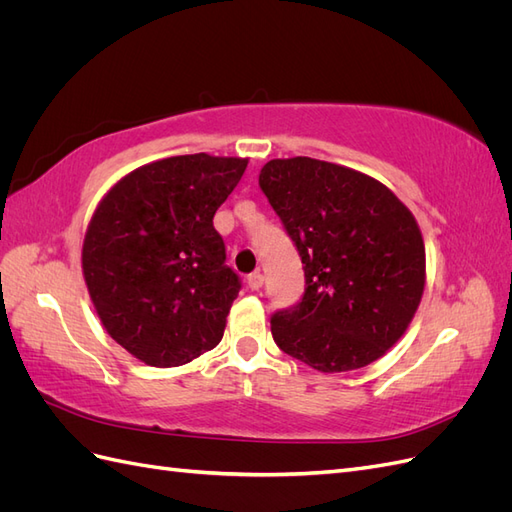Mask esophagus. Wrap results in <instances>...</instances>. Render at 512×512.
Returning a JSON list of instances; mask_svg holds the SVG:
<instances>
[{
    "label": "esophagus",
    "mask_w": 512,
    "mask_h": 512,
    "mask_svg": "<svg viewBox=\"0 0 512 512\" xmlns=\"http://www.w3.org/2000/svg\"><path fill=\"white\" fill-rule=\"evenodd\" d=\"M262 282H265V277H262L260 271H254V273L247 275V286H250V290L262 288Z\"/></svg>",
    "instance_id": "1"
}]
</instances>
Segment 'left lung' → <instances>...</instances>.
I'll list each match as a JSON object with an SVG mask.
<instances>
[{
	"label": "left lung",
	"mask_w": 512,
	"mask_h": 512,
	"mask_svg": "<svg viewBox=\"0 0 512 512\" xmlns=\"http://www.w3.org/2000/svg\"><path fill=\"white\" fill-rule=\"evenodd\" d=\"M258 185L305 271L301 301L271 316L275 344L324 374L380 359L423 297L414 215L380 181L314 158L271 160Z\"/></svg>",
	"instance_id": "obj_1"
}]
</instances>
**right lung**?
<instances>
[{
	"mask_svg": "<svg viewBox=\"0 0 512 512\" xmlns=\"http://www.w3.org/2000/svg\"><path fill=\"white\" fill-rule=\"evenodd\" d=\"M247 160L207 153L132 170L115 183L83 243V275L119 346L153 367H177L220 344L241 290L213 215Z\"/></svg>",
	"mask_w": 512,
	"mask_h": 512,
	"instance_id": "1",
	"label": "right lung"
}]
</instances>
